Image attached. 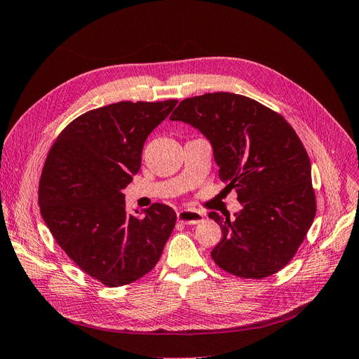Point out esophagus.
<instances>
[{
    "label": "esophagus",
    "mask_w": 359,
    "mask_h": 359,
    "mask_svg": "<svg viewBox=\"0 0 359 359\" xmlns=\"http://www.w3.org/2000/svg\"><path fill=\"white\" fill-rule=\"evenodd\" d=\"M177 220L184 224H196L204 220V215L195 210H180L177 213Z\"/></svg>",
    "instance_id": "1"
}]
</instances>
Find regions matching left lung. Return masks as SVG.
I'll list each match as a JSON object with an SVG mask.
<instances>
[{
    "mask_svg": "<svg viewBox=\"0 0 359 359\" xmlns=\"http://www.w3.org/2000/svg\"><path fill=\"white\" fill-rule=\"evenodd\" d=\"M191 124L213 146L219 177L243 210L208 215L222 229L211 257L240 278L271 276L294 257L316 213L311 161L283 115L233 93L184 99L170 116Z\"/></svg>",
    "mask_w": 359,
    "mask_h": 359,
    "instance_id": "8db88e82",
    "label": "left lung"
}]
</instances>
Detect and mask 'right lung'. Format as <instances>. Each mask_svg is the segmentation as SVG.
Instances as JSON below:
<instances>
[{"label": "right lung", "mask_w": 359, "mask_h": 359, "mask_svg": "<svg viewBox=\"0 0 359 359\" xmlns=\"http://www.w3.org/2000/svg\"><path fill=\"white\" fill-rule=\"evenodd\" d=\"M176 103L118 102L88 111L66 126L47 155L41 216L68 257L106 287L152 271L175 229L177 216L165 204L128 215L123 189L140 170L144 140Z\"/></svg>", "instance_id": "right-lung-1"}]
</instances>
